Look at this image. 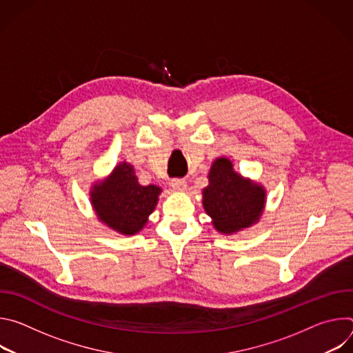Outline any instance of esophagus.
Here are the masks:
<instances>
[{
  "instance_id": "esophagus-1",
  "label": "esophagus",
  "mask_w": 353,
  "mask_h": 353,
  "mask_svg": "<svg viewBox=\"0 0 353 353\" xmlns=\"http://www.w3.org/2000/svg\"><path fill=\"white\" fill-rule=\"evenodd\" d=\"M172 188L176 191H184L187 188V181L181 179H176L172 181Z\"/></svg>"
}]
</instances>
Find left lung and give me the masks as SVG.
Instances as JSON below:
<instances>
[{"mask_svg":"<svg viewBox=\"0 0 353 353\" xmlns=\"http://www.w3.org/2000/svg\"><path fill=\"white\" fill-rule=\"evenodd\" d=\"M208 181L203 188V207L219 233L234 234L259 223L267 203L263 184L237 173L226 157L212 162Z\"/></svg>","mask_w":353,"mask_h":353,"instance_id":"left-lung-1","label":"left lung"}]
</instances>
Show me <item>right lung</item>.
<instances>
[{
    "label": "right lung",
    "instance_id": "add662e5",
    "mask_svg": "<svg viewBox=\"0 0 353 353\" xmlns=\"http://www.w3.org/2000/svg\"><path fill=\"white\" fill-rule=\"evenodd\" d=\"M161 192L159 185H141L134 166L124 161L105 180L92 184L89 196L100 222L119 234L134 236L148 223Z\"/></svg>",
    "mask_w": 353,
    "mask_h": 353
}]
</instances>
